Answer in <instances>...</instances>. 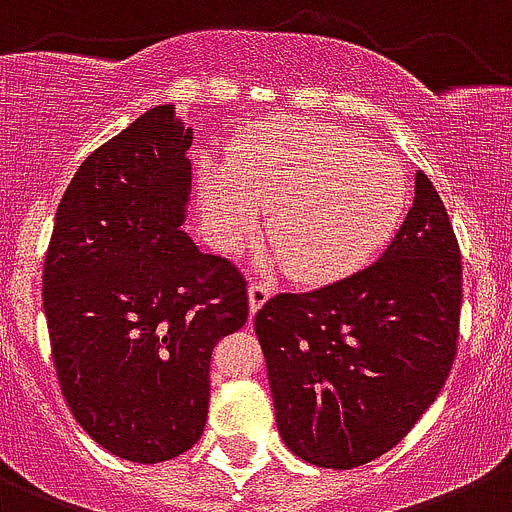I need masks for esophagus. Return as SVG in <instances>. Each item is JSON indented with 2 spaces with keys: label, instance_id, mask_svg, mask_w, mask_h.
<instances>
[{
  "label": "esophagus",
  "instance_id": "34e87169",
  "mask_svg": "<svg viewBox=\"0 0 512 512\" xmlns=\"http://www.w3.org/2000/svg\"><path fill=\"white\" fill-rule=\"evenodd\" d=\"M271 291H274V286L266 284V281H251L248 284V309H251V314H256L269 301Z\"/></svg>",
  "mask_w": 512,
  "mask_h": 512
}]
</instances>
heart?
<instances>
[{
  "label": "heart",
  "instance_id": "heart-1",
  "mask_svg": "<svg viewBox=\"0 0 512 512\" xmlns=\"http://www.w3.org/2000/svg\"><path fill=\"white\" fill-rule=\"evenodd\" d=\"M410 188L402 165L362 135L309 118H276L226 158V175L201 180L203 218L218 246L238 248L271 208L276 241L264 264H289L304 281L357 269L392 238Z\"/></svg>",
  "mask_w": 512,
  "mask_h": 512
}]
</instances>
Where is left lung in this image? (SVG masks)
<instances>
[{
    "instance_id": "left-lung-1",
    "label": "left lung",
    "mask_w": 512,
    "mask_h": 512,
    "mask_svg": "<svg viewBox=\"0 0 512 512\" xmlns=\"http://www.w3.org/2000/svg\"><path fill=\"white\" fill-rule=\"evenodd\" d=\"M462 269L435 186L415 175V201L374 264L256 314L276 427L301 460L352 470L392 450L450 374Z\"/></svg>"
}]
</instances>
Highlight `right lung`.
I'll use <instances>...</instances> for the list:
<instances>
[{
    "instance_id": "add662e5",
    "label": "right lung",
    "mask_w": 512,
    "mask_h": 512,
    "mask_svg": "<svg viewBox=\"0 0 512 512\" xmlns=\"http://www.w3.org/2000/svg\"><path fill=\"white\" fill-rule=\"evenodd\" d=\"M191 145L175 105H158L97 148L62 196L42 274L72 415L143 465L196 445L213 347L248 316L243 276L183 231Z\"/></svg>"
}]
</instances>
